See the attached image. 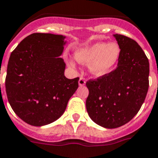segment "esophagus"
Returning <instances> with one entry per match:
<instances>
[{
    "label": "esophagus",
    "instance_id": "34e87169",
    "mask_svg": "<svg viewBox=\"0 0 158 158\" xmlns=\"http://www.w3.org/2000/svg\"><path fill=\"white\" fill-rule=\"evenodd\" d=\"M85 83H86V80H85V78H80L79 80V85H80V86H84V85H85Z\"/></svg>",
    "mask_w": 158,
    "mask_h": 158
}]
</instances>
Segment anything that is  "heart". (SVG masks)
I'll list each match as a JSON object with an SVG mask.
<instances>
[{
  "mask_svg": "<svg viewBox=\"0 0 158 158\" xmlns=\"http://www.w3.org/2000/svg\"><path fill=\"white\" fill-rule=\"evenodd\" d=\"M121 47L115 42L95 43L82 48L76 52V59L84 64H88L89 72L94 77L107 75L116 66L121 57ZM74 67V64L70 62Z\"/></svg>",
  "mask_w": 158,
  "mask_h": 158,
  "instance_id": "1",
  "label": "heart"
}]
</instances>
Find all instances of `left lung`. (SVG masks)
I'll return each instance as SVG.
<instances>
[{
	"instance_id": "obj_1",
	"label": "left lung",
	"mask_w": 158,
	"mask_h": 158,
	"mask_svg": "<svg viewBox=\"0 0 158 158\" xmlns=\"http://www.w3.org/2000/svg\"><path fill=\"white\" fill-rule=\"evenodd\" d=\"M114 37L121 50L116 69L86 82L89 115L108 129L123 126L137 114L149 87V61L143 50L130 37L121 34Z\"/></svg>"
}]
</instances>
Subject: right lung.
Here are the masks:
<instances>
[{"label":"right lung","instance_id":"right-lung-1","mask_svg":"<svg viewBox=\"0 0 158 158\" xmlns=\"http://www.w3.org/2000/svg\"><path fill=\"white\" fill-rule=\"evenodd\" d=\"M65 36L32 33L10 53L6 91L13 111L26 123L43 127L60 117L79 87V78L64 76L60 58Z\"/></svg>","mask_w":158,"mask_h":158}]
</instances>
